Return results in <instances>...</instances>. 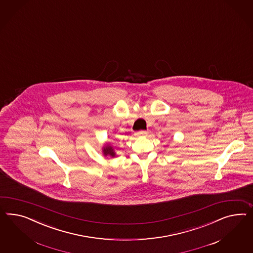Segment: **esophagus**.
<instances>
[{
	"mask_svg": "<svg viewBox=\"0 0 253 253\" xmlns=\"http://www.w3.org/2000/svg\"><path fill=\"white\" fill-rule=\"evenodd\" d=\"M147 134V131L146 130H140L137 132V135L138 136H145Z\"/></svg>",
	"mask_w": 253,
	"mask_h": 253,
	"instance_id": "esophagus-1",
	"label": "esophagus"
}]
</instances>
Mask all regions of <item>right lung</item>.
Segmentation results:
<instances>
[{
	"mask_svg": "<svg viewBox=\"0 0 253 253\" xmlns=\"http://www.w3.org/2000/svg\"><path fill=\"white\" fill-rule=\"evenodd\" d=\"M103 155L105 157L110 156V157H115V152H114V149L109 144H107V145H105L103 147Z\"/></svg>",
	"mask_w": 253,
	"mask_h": 253,
	"instance_id": "1",
	"label": "right lung"
}]
</instances>
